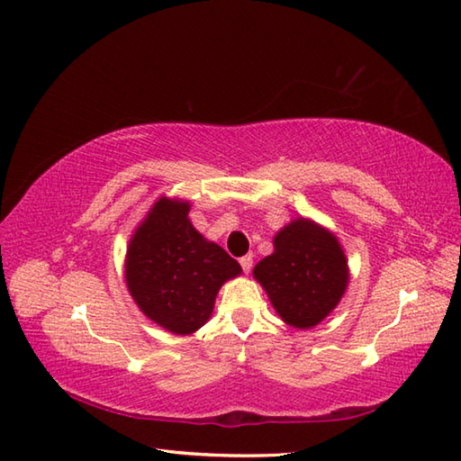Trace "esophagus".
Returning <instances> with one entry per match:
<instances>
[{"label": "esophagus", "instance_id": "esophagus-1", "mask_svg": "<svg viewBox=\"0 0 461 461\" xmlns=\"http://www.w3.org/2000/svg\"><path fill=\"white\" fill-rule=\"evenodd\" d=\"M240 266H241L243 273H249L251 271V267H253V256H251V253H248V256H243L240 259Z\"/></svg>", "mask_w": 461, "mask_h": 461}]
</instances>
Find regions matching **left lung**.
<instances>
[{
    "instance_id": "8db88e82",
    "label": "left lung",
    "mask_w": 461,
    "mask_h": 461,
    "mask_svg": "<svg viewBox=\"0 0 461 461\" xmlns=\"http://www.w3.org/2000/svg\"><path fill=\"white\" fill-rule=\"evenodd\" d=\"M273 309L293 329L317 327L348 287V259L332 231L295 218L273 238V253L253 267Z\"/></svg>"
}]
</instances>
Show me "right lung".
<instances>
[{"label": "right lung", "instance_id": "1", "mask_svg": "<svg viewBox=\"0 0 461 461\" xmlns=\"http://www.w3.org/2000/svg\"><path fill=\"white\" fill-rule=\"evenodd\" d=\"M190 202L162 195L134 230L126 248L124 279L136 305L174 335H192L212 317L225 281L240 263L194 228Z\"/></svg>", "mask_w": 461, "mask_h": 461}]
</instances>
